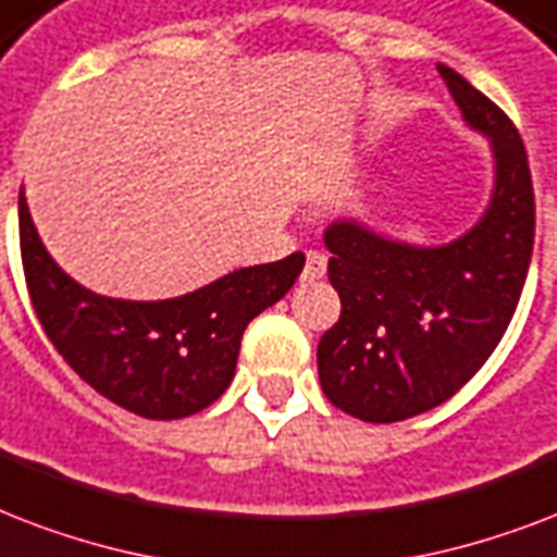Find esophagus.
<instances>
[{
  "label": "esophagus",
  "mask_w": 557,
  "mask_h": 557,
  "mask_svg": "<svg viewBox=\"0 0 557 557\" xmlns=\"http://www.w3.org/2000/svg\"><path fill=\"white\" fill-rule=\"evenodd\" d=\"M327 270V258L322 252H308V261H305V270H301V278L305 282H319Z\"/></svg>",
  "instance_id": "esophagus-1"
}]
</instances>
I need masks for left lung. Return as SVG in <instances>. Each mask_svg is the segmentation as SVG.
Instances as JSON below:
<instances>
[{"instance_id":"8db88e82","label":"left lung","mask_w":557,"mask_h":557,"mask_svg":"<svg viewBox=\"0 0 557 557\" xmlns=\"http://www.w3.org/2000/svg\"><path fill=\"white\" fill-rule=\"evenodd\" d=\"M465 124L491 141L488 209L459 238L421 247L334 220L327 278L339 319L317 348L325 398L348 416L392 424L454 398L506 334L534 244V191L520 133L497 103L438 63Z\"/></svg>"}]
</instances>
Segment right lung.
Segmentation results:
<instances>
[{"mask_svg": "<svg viewBox=\"0 0 557 557\" xmlns=\"http://www.w3.org/2000/svg\"><path fill=\"white\" fill-rule=\"evenodd\" d=\"M20 247L34 310L60 357L103 398L153 421L194 416L226 392L247 325L290 290L305 267V256L293 252L176 299H110L60 270L23 191Z\"/></svg>", "mask_w": 557, "mask_h": 557, "instance_id": "right-lung-1", "label": "right lung"}]
</instances>
